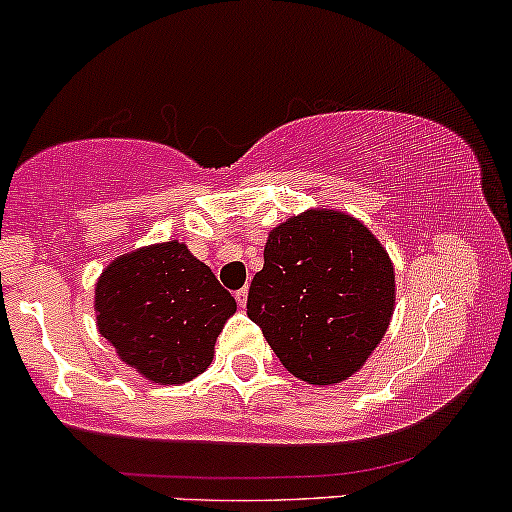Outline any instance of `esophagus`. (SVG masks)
Wrapping results in <instances>:
<instances>
[{
  "label": "esophagus",
  "instance_id": "1",
  "mask_svg": "<svg viewBox=\"0 0 512 512\" xmlns=\"http://www.w3.org/2000/svg\"><path fill=\"white\" fill-rule=\"evenodd\" d=\"M236 301H238L240 308H245V305H248V289L236 291Z\"/></svg>",
  "mask_w": 512,
  "mask_h": 512
}]
</instances>
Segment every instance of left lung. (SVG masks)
I'll list each match as a JSON object with an SVG mask.
<instances>
[{
    "label": "left lung",
    "mask_w": 512,
    "mask_h": 512,
    "mask_svg": "<svg viewBox=\"0 0 512 512\" xmlns=\"http://www.w3.org/2000/svg\"><path fill=\"white\" fill-rule=\"evenodd\" d=\"M395 310V269L354 216L308 209L269 233L248 317L284 368L310 385L349 380Z\"/></svg>",
    "instance_id": "left-lung-1"
}]
</instances>
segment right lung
I'll return each mask as SVG.
<instances>
[{"label":"right lung","instance_id":"obj_1","mask_svg":"<svg viewBox=\"0 0 512 512\" xmlns=\"http://www.w3.org/2000/svg\"><path fill=\"white\" fill-rule=\"evenodd\" d=\"M233 313L236 298L178 240L120 255L96 284L98 332L158 385L204 373Z\"/></svg>","mask_w":512,"mask_h":512}]
</instances>
